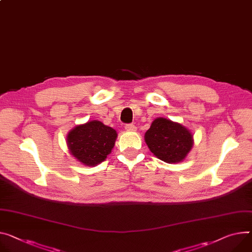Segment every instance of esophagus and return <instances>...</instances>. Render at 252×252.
Masks as SVG:
<instances>
[{
    "instance_id": "esophagus-1",
    "label": "esophagus",
    "mask_w": 252,
    "mask_h": 252,
    "mask_svg": "<svg viewBox=\"0 0 252 252\" xmlns=\"http://www.w3.org/2000/svg\"><path fill=\"white\" fill-rule=\"evenodd\" d=\"M125 129L127 131H136V126H134L133 124H127L125 125Z\"/></svg>"
}]
</instances>
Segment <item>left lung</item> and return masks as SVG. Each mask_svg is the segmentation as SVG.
Wrapping results in <instances>:
<instances>
[{
	"label": "left lung",
	"mask_w": 252,
	"mask_h": 252,
	"mask_svg": "<svg viewBox=\"0 0 252 252\" xmlns=\"http://www.w3.org/2000/svg\"><path fill=\"white\" fill-rule=\"evenodd\" d=\"M149 150L167 163L183 161L193 145V135L181 123L158 117L154 119L144 135Z\"/></svg>",
	"instance_id": "left-lung-1"
}]
</instances>
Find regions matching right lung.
I'll return each mask as SVG.
<instances>
[{"mask_svg":"<svg viewBox=\"0 0 252 252\" xmlns=\"http://www.w3.org/2000/svg\"><path fill=\"white\" fill-rule=\"evenodd\" d=\"M118 134L115 129L98 120L73 127L66 136L69 153L86 166H95L111 153Z\"/></svg>","mask_w":252,"mask_h":252,"instance_id":"1","label":"right lung"}]
</instances>
